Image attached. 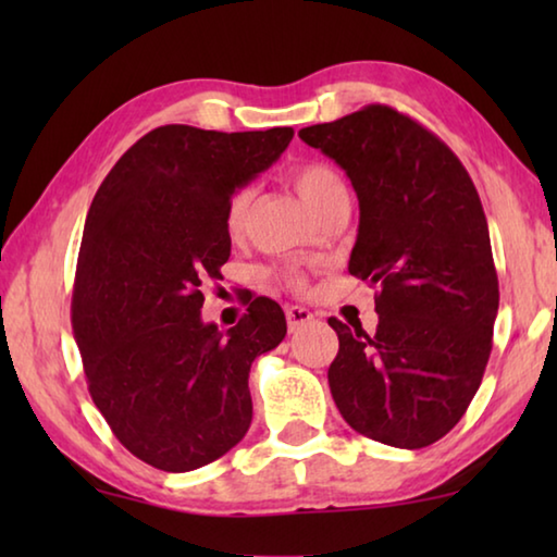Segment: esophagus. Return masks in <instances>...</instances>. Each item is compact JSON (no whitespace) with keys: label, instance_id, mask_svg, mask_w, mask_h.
<instances>
[{"label":"esophagus","instance_id":"1","mask_svg":"<svg viewBox=\"0 0 557 557\" xmlns=\"http://www.w3.org/2000/svg\"><path fill=\"white\" fill-rule=\"evenodd\" d=\"M285 314H287V326H289V332H299L301 326L305 324H309L314 319V314L309 312L307 307H287L285 309Z\"/></svg>","mask_w":557,"mask_h":557}]
</instances>
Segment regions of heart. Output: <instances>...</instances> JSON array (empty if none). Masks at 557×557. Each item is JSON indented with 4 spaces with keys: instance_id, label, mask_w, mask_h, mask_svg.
<instances>
[{
    "instance_id": "obj_1",
    "label": "heart",
    "mask_w": 557,
    "mask_h": 557,
    "mask_svg": "<svg viewBox=\"0 0 557 557\" xmlns=\"http://www.w3.org/2000/svg\"><path fill=\"white\" fill-rule=\"evenodd\" d=\"M289 184L295 186V191L299 194V199L307 203V209L317 211L329 196L338 188H344L342 178L336 176L332 166L319 164V162H309V164H299L289 172ZM250 209H252V188H238L228 203H225V213H223V225L225 233H228L231 240H240L245 231H248V221H250ZM292 285L301 287V277H292Z\"/></svg>"
}]
</instances>
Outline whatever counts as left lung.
Instances as JSON below:
<instances>
[{
    "label": "left lung",
    "mask_w": 557,
    "mask_h": 557,
    "mask_svg": "<svg viewBox=\"0 0 557 557\" xmlns=\"http://www.w3.org/2000/svg\"><path fill=\"white\" fill-rule=\"evenodd\" d=\"M299 137L351 178L361 215L348 272L379 287L373 334L329 319L336 408L375 442L428 447L467 412L492 354L498 277L474 182L437 135L388 106Z\"/></svg>",
    "instance_id": "1"
}]
</instances>
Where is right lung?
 <instances>
[{
    "label": "right lung",
    "mask_w": 557,
    "mask_h": 557,
    "mask_svg": "<svg viewBox=\"0 0 557 557\" xmlns=\"http://www.w3.org/2000/svg\"><path fill=\"white\" fill-rule=\"evenodd\" d=\"M292 137V127H157L117 159L90 203L73 336L112 435L162 471L199 469L238 445L252 420L250 366L287 334L268 297L250 299L228 332L206 324L201 287L231 258L225 203Z\"/></svg>",
    "instance_id": "1"
}]
</instances>
